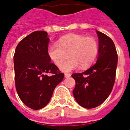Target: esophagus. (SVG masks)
Masks as SVG:
<instances>
[{"mask_svg":"<svg viewBox=\"0 0 130 130\" xmlns=\"http://www.w3.org/2000/svg\"><path fill=\"white\" fill-rule=\"evenodd\" d=\"M70 75H71V74H70V73H65V74H64L65 77H69V76H70Z\"/></svg>","mask_w":130,"mask_h":130,"instance_id":"obj_1","label":"esophagus"}]
</instances>
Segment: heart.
<instances>
[{
    "mask_svg": "<svg viewBox=\"0 0 130 130\" xmlns=\"http://www.w3.org/2000/svg\"><path fill=\"white\" fill-rule=\"evenodd\" d=\"M98 54V44L95 39L81 35H69L59 39L57 44L48 47V55L57 66L67 57L69 58L60 66L63 71H70L78 66L82 69L89 67Z\"/></svg>",
    "mask_w": 130,
    "mask_h": 130,
    "instance_id": "1",
    "label": "heart"
}]
</instances>
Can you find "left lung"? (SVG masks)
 <instances>
[{
    "label": "left lung",
    "mask_w": 130,
    "mask_h": 130,
    "mask_svg": "<svg viewBox=\"0 0 130 130\" xmlns=\"http://www.w3.org/2000/svg\"><path fill=\"white\" fill-rule=\"evenodd\" d=\"M98 58L93 66L72 76L76 85L73 95L79 105L86 108L97 107L110 95L116 76L118 56L113 41L105 34L96 30Z\"/></svg>",
    "instance_id": "obj_1"
}]
</instances>
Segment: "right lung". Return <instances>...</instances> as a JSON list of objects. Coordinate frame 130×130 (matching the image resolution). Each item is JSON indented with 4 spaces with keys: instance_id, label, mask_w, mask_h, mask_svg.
Instances as JSON below:
<instances>
[{
    "instance_id": "right-lung-1",
    "label": "right lung",
    "mask_w": 130,
    "mask_h": 130,
    "mask_svg": "<svg viewBox=\"0 0 130 130\" xmlns=\"http://www.w3.org/2000/svg\"><path fill=\"white\" fill-rule=\"evenodd\" d=\"M49 41L47 32L35 31L18 43L14 54L16 91L22 102L34 110L49 103L54 89L64 76L51 62Z\"/></svg>"
}]
</instances>
